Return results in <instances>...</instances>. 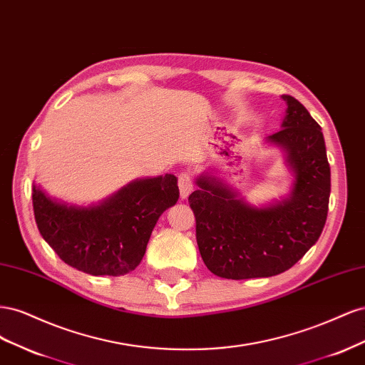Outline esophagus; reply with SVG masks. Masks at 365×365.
Wrapping results in <instances>:
<instances>
[{"label":"esophagus","mask_w":365,"mask_h":365,"mask_svg":"<svg viewBox=\"0 0 365 365\" xmlns=\"http://www.w3.org/2000/svg\"><path fill=\"white\" fill-rule=\"evenodd\" d=\"M178 187H180V195L182 200H185L193 190V182H192V176L189 172H181L178 175Z\"/></svg>","instance_id":"esophagus-1"}]
</instances>
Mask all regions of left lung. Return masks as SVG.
<instances>
[{"label": "left lung", "instance_id": "1", "mask_svg": "<svg viewBox=\"0 0 365 365\" xmlns=\"http://www.w3.org/2000/svg\"><path fill=\"white\" fill-rule=\"evenodd\" d=\"M282 130L267 138L280 146L295 175L291 196L268 207L250 205L215 176L201 175L189 196L196 219V242L205 267L217 277H271L300 260L324 228L330 168L324 137L307 109L282 96Z\"/></svg>", "mask_w": 365, "mask_h": 365}]
</instances>
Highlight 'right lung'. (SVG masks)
<instances>
[{"mask_svg": "<svg viewBox=\"0 0 365 365\" xmlns=\"http://www.w3.org/2000/svg\"><path fill=\"white\" fill-rule=\"evenodd\" d=\"M180 197L176 176L135 180L91 207L53 200L33 184V212L43 240L70 267L91 275L134 271L164 210Z\"/></svg>", "mask_w": 365, "mask_h": 365, "instance_id": "add662e5", "label": "right lung"}]
</instances>
